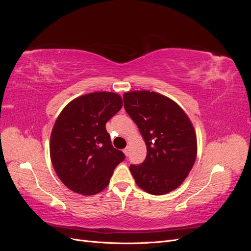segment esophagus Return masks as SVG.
I'll return each mask as SVG.
<instances>
[{
    "label": "esophagus",
    "instance_id": "obj_1",
    "mask_svg": "<svg viewBox=\"0 0 251 251\" xmlns=\"http://www.w3.org/2000/svg\"><path fill=\"white\" fill-rule=\"evenodd\" d=\"M124 153H125V155L127 157L128 156V148H126L125 150H124Z\"/></svg>",
    "mask_w": 251,
    "mask_h": 251
}]
</instances>
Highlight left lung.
I'll list each match as a JSON object with an SVG mask.
<instances>
[{
    "label": "left lung",
    "instance_id": "1",
    "mask_svg": "<svg viewBox=\"0 0 251 251\" xmlns=\"http://www.w3.org/2000/svg\"><path fill=\"white\" fill-rule=\"evenodd\" d=\"M124 107L147 144V158L130 165L137 185L151 195H164L181 185L197 157L191 120L171 98L150 91L124 94Z\"/></svg>",
    "mask_w": 251,
    "mask_h": 251
}]
</instances>
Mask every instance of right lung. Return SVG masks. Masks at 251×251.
<instances>
[{"instance_id":"add662e5","label":"right lung","mask_w":251,"mask_h":251,"mask_svg":"<svg viewBox=\"0 0 251 251\" xmlns=\"http://www.w3.org/2000/svg\"><path fill=\"white\" fill-rule=\"evenodd\" d=\"M121 108L118 94L94 92L75 98L60 112L51 132L50 157L58 178L72 192L86 196L101 192L125 160L105 130Z\"/></svg>"}]
</instances>
